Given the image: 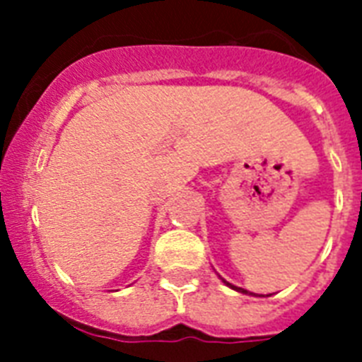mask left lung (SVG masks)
Returning <instances> with one entry per match:
<instances>
[{"label":"left lung","instance_id":"8db88e82","mask_svg":"<svg viewBox=\"0 0 362 362\" xmlns=\"http://www.w3.org/2000/svg\"><path fill=\"white\" fill-rule=\"evenodd\" d=\"M221 280H223V278H221ZM223 284H226L227 287H231V289H235V291H238V293H244V295H253V297H261V295H255V293H250V291H246V289H242V287L233 286V284H229V281H226V280H223ZM263 297H264V295H263Z\"/></svg>","mask_w":362,"mask_h":362}]
</instances>
